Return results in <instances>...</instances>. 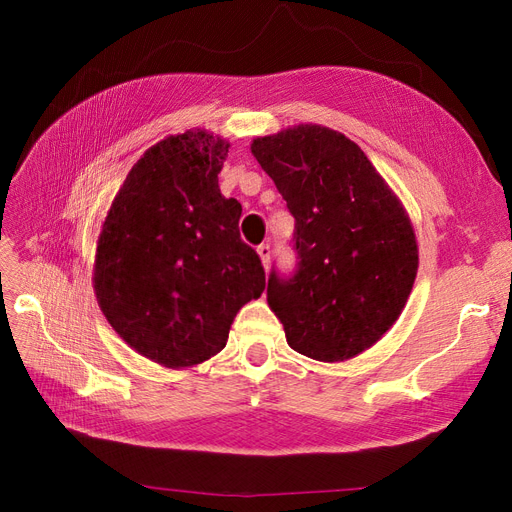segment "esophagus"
<instances>
[{
	"label": "esophagus",
	"instance_id": "34e87169",
	"mask_svg": "<svg viewBox=\"0 0 512 512\" xmlns=\"http://www.w3.org/2000/svg\"><path fill=\"white\" fill-rule=\"evenodd\" d=\"M258 256L262 260V267L269 269V265H271V245L269 243L258 245Z\"/></svg>",
	"mask_w": 512,
	"mask_h": 512
}]
</instances>
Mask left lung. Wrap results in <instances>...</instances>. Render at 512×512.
<instances>
[{
  "label": "left lung",
  "instance_id": "obj_1",
  "mask_svg": "<svg viewBox=\"0 0 512 512\" xmlns=\"http://www.w3.org/2000/svg\"><path fill=\"white\" fill-rule=\"evenodd\" d=\"M252 153L294 218L297 271H271L267 301L292 350L361 354L404 309L418 269L404 205L350 138L314 123L254 138Z\"/></svg>",
  "mask_w": 512,
  "mask_h": 512
}]
</instances>
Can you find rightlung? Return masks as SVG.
<instances>
[{
    "label": "right lung",
    "instance_id": "right-lung-1",
    "mask_svg": "<svg viewBox=\"0 0 512 512\" xmlns=\"http://www.w3.org/2000/svg\"><path fill=\"white\" fill-rule=\"evenodd\" d=\"M228 147L188 130L147 149L98 237L102 314L130 348L164 367L218 354L239 309L265 290L262 262L239 235V200L218 185Z\"/></svg>",
    "mask_w": 512,
    "mask_h": 512
}]
</instances>
